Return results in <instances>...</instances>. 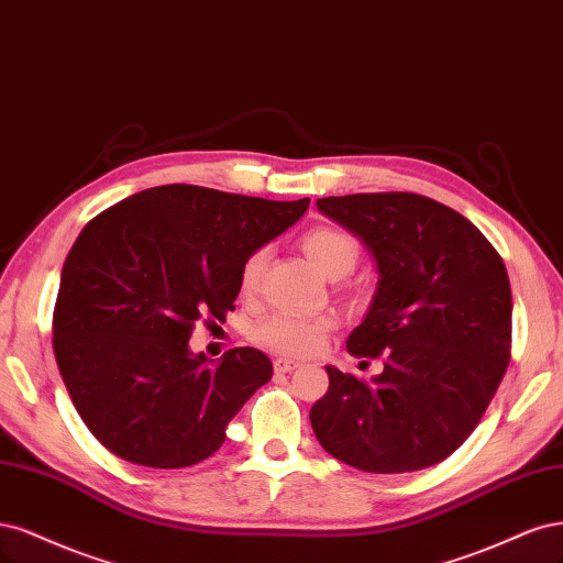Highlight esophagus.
<instances>
[{
	"label": "esophagus",
	"instance_id": "1",
	"mask_svg": "<svg viewBox=\"0 0 563 563\" xmlns=\"http://www.w3.org/2000/svg\"><path fill=\"white\" fill-rule=\"evenodd\" d=\"M297 367H299L297 360H289V357H276V360H274V369H276L278 374H287V372H292V369H297Z\"/></svg>",
	"mask_w": 563,
	"mask_h": 563
}]
</instances>
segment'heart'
I'll return each mask as SVG.
<instances>
[{
    "mask_svg": "<svg viewBox=\"0 0 563 563\" xmlns=\"http://www.w3.org/2000/svg\"><path fill=\"white\" fill-rule=\"evenodd\" d=\"M306 257L324 276H346L355 266L357 245L349 233L339 229L320 227L308 231L301 241ZM268 262V250L260 247L252 252L241 268V287L245 292L255 289ZM334 328V320L328 316H301L278 311L264 318L255 328V339L262 346L285 355H313L318 353L328 334Z\"/></svg>",
    "mask_w": 563,
    "mask_h": 563,
    "instance_id": "heart-1",
    "label": "heart"
}]
</instances>
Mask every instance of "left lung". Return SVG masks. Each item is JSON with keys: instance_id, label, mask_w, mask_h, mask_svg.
Wrapping results in <instances>:
<instances>
[{"instance_id": "left-lung-1", "label": "left lung", "mask_w": 563, "mask_h": 563, "mask_svg": "<svg viewBox=\"0 0 563 563\" xmlns=\"http://www.w3.org/2000/svg\"><path fill=\"white\" fill-rule=\"evenodd\" d=\"M374 257L378 283L349 334L355 357L386 355L362 380L328 367L311 409L322 449L365 473H413L475 430L510 362L512 292L484 233L432 198L390 191L318 198Z\"/></svg>"}]
</instances>
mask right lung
Returning a JSON list of instances; mask_svg holds the SVG:
<instances>
[{
    "instance_id": "right-lung-1",
    "label": "right lung",
    "mask_w": 563,
    "mask_h": 563,
    "mask_svg": "<svg viewBox=\"0 0 563 563\" xmlns=\"http://www.w3.org/2000/svg\"><path fill=\"white\" fill-rule=\"evenodd\" d=\"M308 203L166 185L84 227L60 274L53 353L100 444L161 470L196 465L224 444L274 365L257 349L217 362L194 353V324L233 311L245 260Z\"/></svg>"
}]
</instances>
